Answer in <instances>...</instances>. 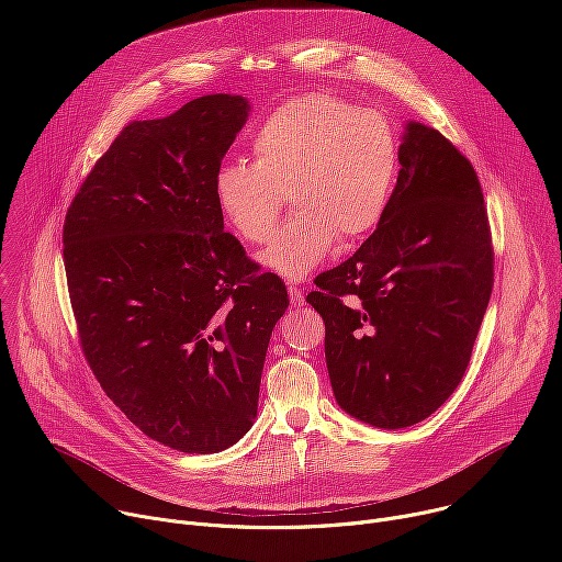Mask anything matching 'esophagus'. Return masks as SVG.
Masks as SVG:
<instances>
[{
    "label": "esophagus",
    "instance_id": "34e87169",
    "mask_svg": "<svg viewBox=\"0 0 562 562\" xmlns=\"http://www.w3.org/2000/svg\"><path fill=\"white\" fill-rule=\"evenodd\" d=\"M289 300H291L293 306H302V304H304V293H302V289L289 286Z\"/></svg>",
    "mask_w": 562,
    "mask_h": 562
}]
</instances>
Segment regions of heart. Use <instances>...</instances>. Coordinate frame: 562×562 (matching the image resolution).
<instances>
[{"instance_id":"obj_1","label":"heart","mask_w":562,"mask_h":562,"mask_svg":"<svg viewBox=\"0 0 562 562\" xmlns=\"http://www.w3.org/2000/svg\"><path fill=\"white\" fill-rule=\"evenodd\" d=\"M397 171V146L386 120L329 95H304L276 109L251 137V165L231 162L215 176V202L247 245L273 235L289 200V220L258 262L300 282L342 239L382 217Z\"/></svg>"}]
</instances>
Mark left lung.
<instances>
[{"mask_svg": "<svg viewBox=\"0 0 562 562\" xmlns=\"http://www.w3.org/2000/svg\"><path fill=\"white\" fill-rule=\"evenodd\" d=\"M400 173L378 228L315 280L336 403L360 423L403 429L460 384L494 286L487 209L469 159L407 122Z\"/></svg>", "mask_w": 562, "mask_h": 562, "instance_id": "1", "label": "left lung"}]
</instances>
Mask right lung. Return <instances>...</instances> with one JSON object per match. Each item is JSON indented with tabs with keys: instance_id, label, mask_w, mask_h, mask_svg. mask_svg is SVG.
Wrapping results in <instances>:
<instances>
[{
	"instance_id": "add662e5",
	"label": "right lung",
	"mask_w": 562,
	"mask_h": 562,
	"mask_svg": "<svg viewBox=\"0 0 562 562\" xmlns=\"http://www.w3.org/2000/svg\"><path fill=\"white\" fill-rule=\"evenodd\" d=\"M251 102L215 93L124 126L64 222V267L85 356L148 438L215 453L258 416L286 286L224 233L222 157Z\"/></svg>"
}]
</instances>
